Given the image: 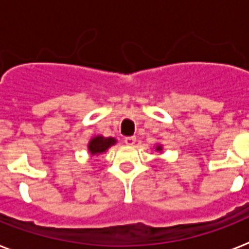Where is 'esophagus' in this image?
Here are the masks:
<instances>
[{
	"instance_id": "esophagus-1",
	"label": "esophagus",
	"mask_w": 249,
	"mask_h": 249,
	"mask_svg": "<svg viewBox=\"0 0 249 249\" xmlns=\"http://www.w3.org/2000/svg\"><path fill=\"white\" fill-rule=\"evenodd\" d=\"M125 144L128 145H133L135 143V137H126V138L124 139Z\"/></svg>"
}]
</instances>
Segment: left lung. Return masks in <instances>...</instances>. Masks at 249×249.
Wrapping results in <instances>:
<instances>
[{
  "label": "left lung",
  "mask_w": 249,
  "mask_h": 249,
  "mask_svg": "<svg viewBox=\"0 0 249 249\" xmlns=\"http://www.w3.org/2000/svg\"><path fill=\"white\" fill-rule=\"evenodd\" d=\"M156 151H162V145H161V144L156 145Z\"/></svg>",
  "instance_id": "left-lung-1"
}]
</instances>
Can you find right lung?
<instances>
[{"instance_id": "1", "label": "right lung", "mask_w": 249, "mask_h": 249, "mask_svg": "<svg viewBox=\"0 0 249 249\" xmlns=\"http://www.w3.org/2000/svg\"><path fill=\"white\" fill-rule=\"evenodd\" d=\"M116 143V139L111 138V137H102V135H96L88 143V151H89L90 156H98L101 153L106 152L107 149L110 148L111 145Z\"/></svg>"}]
</instances>
